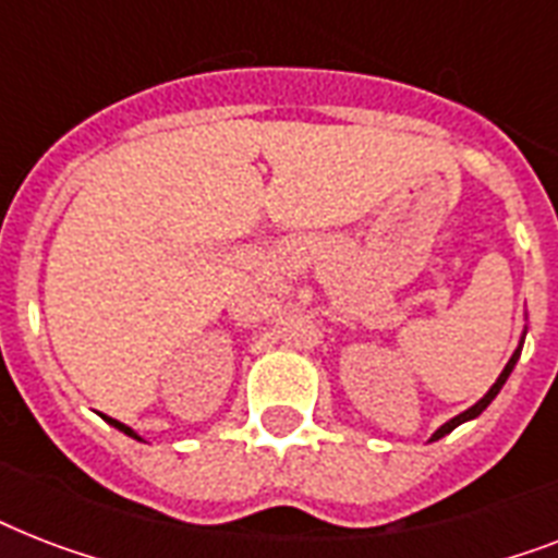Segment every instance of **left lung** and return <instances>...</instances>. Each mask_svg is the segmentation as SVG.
<instances>
[{"label":"left lung","instance_id":"1","mask_svg":"<svg viewBox=\"0 0 558 558\" xmlns=\"http://www.w3.org/2000/svg\"><path fill=\"white\" fill-rule=\"evenodd\" d=\"M521 344H524V339H521ZM521 344H519V348H515V353H512V359H510V362H507V367H504V371H501V376H498V379H495L493 388L486 390L484 399H477L475 405L466 408V411H463V414H458V416H454V420H449V423H442L440 428H437V432L432 434V440H440V437H446V434H449V432H454V428H458L460 423H466V420H475L477 414H484L486 405H489V402H493V399L498 397V390L504 388V381H507V376H510L512 367H515V362H519V356H521Z\"/></svg>","mask_w":558,"mask_h":558}]
</instances>
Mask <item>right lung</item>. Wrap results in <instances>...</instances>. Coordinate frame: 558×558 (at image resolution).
<instances>
[{
	"instance_id": "add662e5",
	"label": "right lung",
	"mask_w": 558,
	"mask_h": 558,
	"mask_svg": "<svg viewBox=\"0 0 558 558\" xmlns=\"http://www.w3.org/2000/svg\"><path fill=\"white\" fill-rule=\"evenodd\" d=\"M107 423H109V425H116L118 432H124V434H130V437H135V440H142V437H138V434H135L133 428H130V425L118 423V420H112V416H107Z\"/></svg>"
}]
</instances>
